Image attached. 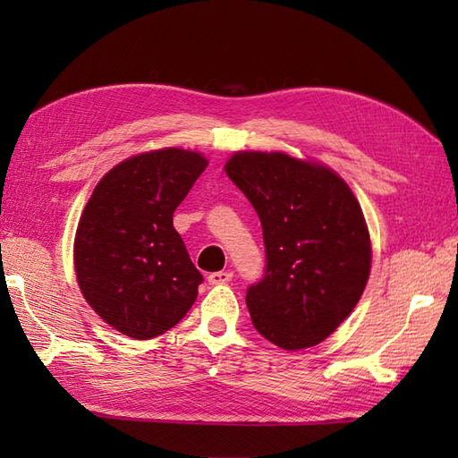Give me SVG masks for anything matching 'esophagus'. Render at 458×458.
I'll return each mask as SVG.
<instances>
[{
	"label": "esophagus",
	"instance_id": "obj_1",
	"mask_svg": "<svg viewBox=\"0 0 458 458\" xmlns=\"http://www.w3.org/2000/svg\"><path fill=\"white\" fill-rule=\"evenodd\" d=\"M232 277H234V274L232 271H214V274L208 276V284L210 285H222V284H228V281H232Z\"/></svg>",
	"mask_w": 458,
	"mask_h": 458
}]
</instances>
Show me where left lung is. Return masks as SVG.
<instances>
[{
  "instance_id": "left-lung-1",
  "label": "left lung",
  "mask_w": 458,
  "mask_h": 458,
  "mask_svg": "<svg viewBox=\"0 0 458 458\" xmlns=\"http://www.w3.org/2000/svg\"><path fill=\"white\" fill-rule=\"evenodd\" d=\"M224 169L264 230L266 271L246 293L251 323L284 350L323 343L352 313L372 266L352 191L333 169L285 153L242 151Z\"/></svg>"
}]
</instances>
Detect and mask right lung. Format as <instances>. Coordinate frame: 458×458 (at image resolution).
<instances>
[{
    "label": "right lung",
    "instance_id": "1",
    "mask_svg": "<svg viewBox=\"0 0 458 458\" xmlns=\"http://www.w3.org/2000/svg\"><path fill=\"white\" fill-rule=\"evenodd\" d=\"M177 148L135 155L96 184L76 228V281L106 323L135 340L167 333L202 284L173 212L207 169Z\"/></svg>",
    "mask_w": 458,
    "mask_h": 458
}]
</instances>
